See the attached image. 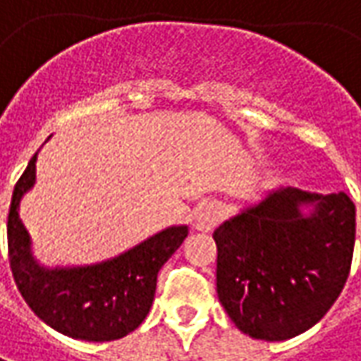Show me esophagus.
Returning a JSON list of instances; mask_svg holds the SVG:
<instances>
[{"mask_svg":"<svg viewBox=\"0 0 361 361\" xmlns=\"http://www.w3.org/2000/svg\"><path fill=\"white\" fill-rule=\"evenodd\" d=\"M224 220V206L220 202H204L195 216L196 230L212 232L214 228Z\"/></svg>","mask_w":361,"mask_h":361,"instance_id":"esophagus-1","label":"esophagus"}]
</instances>
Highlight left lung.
Here are the masks:
<instances>
[{"instance_id":"8db88e82","label":"left lung","mask_w":361,"mask_h":361,"mask_svg":"<svg viewBox=\"0 0 361 361\" xmlns=\"http://www.w3.org/2000/svg\"><path fill=\"white\" fill-rule=\"evenodd\" d=\"M214 242L216 290L233 324L257 340H289L314 326L344 289L356 206L346 192L283 186L216 228Z\"/></svg>"}]
</instances>
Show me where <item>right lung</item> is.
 <instances>
[{"instance_id":"1","label":"right lung","mask_w":361,"mask_h":361,"mask_svg":"<svg viewBox=\"0 0 361 361\" xmlns=\"http://www.w3.org/2000/svg\"><path fill=\"white\" fill-rule=\"evenodd\" d=\"M37 155L17 180L7 216L9 265L15 285L44 324L64 336L109 342L128 336L153 305L157 275L188 235L186 226H171L118 257L84 267L39 265L31 235L19 218V204L37 178Z\"/></svg>"}]
</instances>
